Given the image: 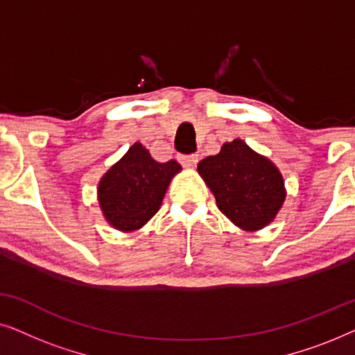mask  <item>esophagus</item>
Here are the masks:
<instances>
[{
  "label": "esophagus",
  "instance_id": "1",
  "mask_svg": "<svg viewBox=\"0 0 355 355\" xmlns=\"http://www.w3.org/2000/svg\"><path fill=\"white\" fill-rule=\"evenodd\" d=\"M178 159H179V163H181L184 168H193L197 164V162H198V155H196V153H192V155H179Z\"/></svg>",
  "mask_w": 355,
  "mask_h": 355
}]
</instances>
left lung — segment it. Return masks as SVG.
Returning a JSON list of instances; mask_svg holds the SVG:
<instances>
[{"label": "left lung", "mask_w": 355, "mask_h": 355, "mask_svg": "<svg viewBox=\"0 0 355 355\" xmlns=\"http://www.w3.org/2000/svg\"><path fill=\"white\" fill-rule=\"evenodd\" d=\"M197 169L215 193L218 208L242 230H261L284 202L278 168L241 139L226 142L218 155L203 158Z\"/></svg>", "instance_id": "1"}]
</instances>
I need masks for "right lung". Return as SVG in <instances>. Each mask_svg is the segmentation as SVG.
Returning a JSON list of instances; mask_svg holds the SVG:
<instances>
[{"label": "right lung", "instance_id": "obj_1", "mask_svg": "<svg viewBox=\"0 0 355 355\" xmlns=\"http://www.w3.org/2000/svg\"><path fill=\"white\" fill-rule=\"evenodd\" d=\"M178 171L181 164L176 159L159 163L142 144L135 142L98 186V202L110 225L121 231L144 226L158 211Z\"/></svg>", "mask_w": 355, "mask_h": 355}]
</instances>
